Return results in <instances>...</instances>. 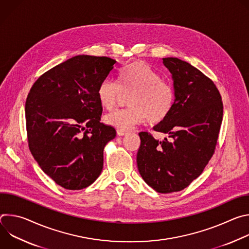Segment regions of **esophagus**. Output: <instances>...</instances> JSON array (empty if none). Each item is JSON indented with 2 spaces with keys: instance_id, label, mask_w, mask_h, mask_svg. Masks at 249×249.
Segmentation results:
<instances>
[{
  "instance_id": "esophagus-1",
  "label": "esophagus",
  "mask_w": 249,
  "mask_h": 249,
  "mask_svg": "<svg viewBox=\"0 0 249 249\" xmlns=\"http://www.w3.org/2000/svg\"><path fill=\"white\" fill-rule=\"evenodd\" d=\"M128 134L127 131H122V130H117V135L118 136H126Z\"/></svg>"
}]
</instances>
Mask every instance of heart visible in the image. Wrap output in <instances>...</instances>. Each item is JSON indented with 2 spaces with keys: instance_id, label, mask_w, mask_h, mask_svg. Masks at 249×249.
I'll list each match as a JSON object with an SVG mask.
<instances>
[{
  "instance_id": "obj_1",
  "label": "heart",
  "mask_w": 249,
  "mask_h": 249,
  "mask_svg": "<svg viewBox=\"0 0 249 249\" xmlns=\"http://www.w3.org/2000/svg\"><path fill=\"white\" fill-rule=\"evenodd\" d=\"M128 108L116 110L104 117L105 123L118 130L127 131L145 119L150 124H159L170 114L175 92L172 86L161 80L160 75L144 61L127 65L119 74L118 84L103 81L97 97L103 108L111 110L122 95H127Z\"/></svg>"
}]
</instances>
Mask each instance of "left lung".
<instances>
[{
    "mask_svg": "<svg viewBox=\"0 0 249 249\" xmlns=\"http://www.w3.org/2000/svg\"><path fill=\"white\" fill-rule=\"evenodd\" d=\"M173 80L175 101L168 117L154 130L168 135L156 140L139 133L138 169L159 193L181 191L203 172L215 153L223 120L222 96L211 79L178 58H163Z\"/></svg>",
    "mask_w": 249,
    "mask_h": 249,
    "instance_id": "1",
    "label": "left lung"
}]
</instances>
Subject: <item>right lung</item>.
<instances>
[{
	"instance_id": "right-lung-1",
	"label": "right lung",
	"mask_w": 249,
	"mask_h": 249,
	"mask_svg": "<svg viewBox=\"0 0 249 249\" xmlns=\"http://www.w3.org/2000/svg\"><path fill=\"white\" fill-rule=\"evenodd\" d=\"M116 65L108 57L75 56L40 76L27 95L29 150L65 189L86 188L101 173L104 147L116 131L100 122L97 90Z\"/></svg>"
}]
</instances>
